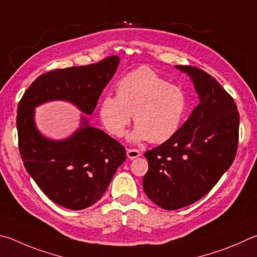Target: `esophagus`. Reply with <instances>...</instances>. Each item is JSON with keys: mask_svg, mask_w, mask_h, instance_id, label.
I'll list each match as a JSON object with an SVG mask.
<instances>
[{"mask_svg": "<svg viewBox=\"0 0 257 257\" xmlns=\"http://www.w3.org/2000/svg\"><path fill=\"white\" fill-rule=\"evenodd\" d=\"M142 155V152L139 149H127V156L130 160H135Z\"/></svg>", "mask_w": 257, "mask_h": 257, "instance_id": "obj_1", "label": "esophagus"}]
</instances>
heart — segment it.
Masks as SVG:
<instances>
[{"mask_svg": "<svg viewBox=\"0 0 257 257\" xmlns=\"http://www.w3.org/2000/svg\"><path fill=\"white\" fill-rule=\"evenodd\" d=\"M115 94L102 97L99 115L110 135L121 137L134 121L130 138L161 144L169 141L183 123L189 109L186 93L169 84L152 68L138 67L125 74L115 85Z\"/></svg>", "mask_w": 257, "mask_h": 257, "instance_id": "heart-1", "label": "heart"}]
</instances>
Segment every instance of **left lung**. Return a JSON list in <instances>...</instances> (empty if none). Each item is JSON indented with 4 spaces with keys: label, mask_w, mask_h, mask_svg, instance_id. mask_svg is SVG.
Returning <instances> with one entry per match:
<instances>
[{
    "label": "left lung",
    "mask_w": 257,
    "mask_h": 257,
    "mask_svg": "<svg viewBox=\"0 0 257 257\" xmlns=\"http://www.w3.org/2000/svg\"><path fill=\"white\" fill-rule=\"evenodd\" d=\"M175 67L192 78L200 103L173 137L145 153L144 191L165 210L204 197L229 169L238 147L239 113L229 93L202 69Z\"/></svg>",
    "instance_id": "8db88e82"
}]
</instances>
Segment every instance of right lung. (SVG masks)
I'll use <instances>...</instances> for the list:
<instances>
[{"instance_id":"1","label":"right lung","mask_w":257,"mask_h":257,"mask_svg":"<svg viewBox=\"0 0 257 257\" xmlns=\"http://www.w3.org/2000/svg\"><path fill=\"white\" fill-rule=\"evenodd\" d=\"M119 62L118 56H110L86 66L45 73L19 102L17 128L23 165L51 201L64 208L82 210L99 201L125 161V149L102 130L88 125L85 116L73 136L50 141L36 128L35 108L47 101L65 100L91 114Z\"/></svg>"}]
</instances>
